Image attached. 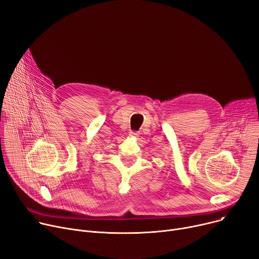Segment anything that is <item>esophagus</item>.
Segmentation results:
<instances>
[{
    "mask_svg": "<svg viewBox=\"0 0 259 259\" xmlns=\"http://www.w3.org/2000/svg\"><path fill=\"white\" fill-rule=\"evenodd\" d=\"M128 135H130V137H134V138H136V137H138V133L133 132V131H131Z\"/></svg>",
    "mask_w": 259,
    "mask_h": 259,
    "instance_id": "1",
    "label": "esophagus"
}]
</instances>
